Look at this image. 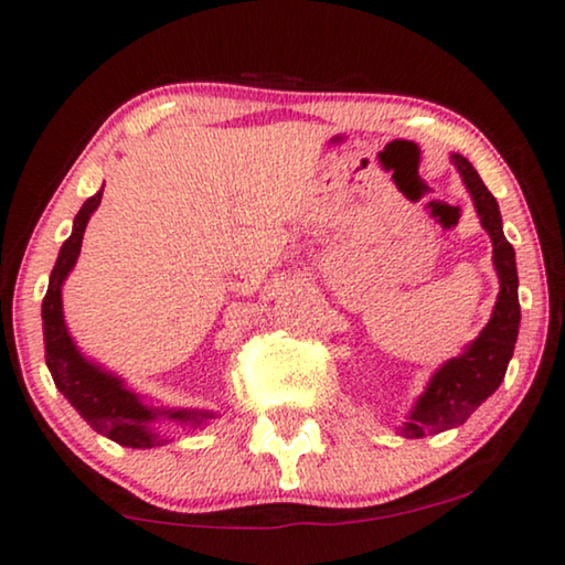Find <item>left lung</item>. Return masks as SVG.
Returning a JSON list of instances; mask_svg holds the SVG:
<instances>
[{"mask_svg": "<svg viewBox=\"0 0 565 565\" xmlns=\"http://www.w3.org/2000/svg\"><path fill=\"white\" fill-rule=\"evenodd\" d=\"M452 164L466 182L481 226L489 231L493 244V267L499 275V296L493 306L491 321L486 323L476 342L466 347L458 358L447 360L431 375L427 391L416 401L412 414L398 431L404 437L437 435L452 429L468 419L507 375V365L514 354L516 331H520V277H516L514 249L501 228V213L497 198L491 195L473 164L460 153H452Z\"/></svg>", "mask_w": 565, "mask_h": 565, "instance_id": "left-lung-1", "label": "left lung"}]
</instances>
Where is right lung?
I'll list each match as a JSON object with an SVG mask.
<instances>
[{
  "label": "right lung",
  "instance_id": "1",
  "mask_svg": "<svg viewBox=\"0 0 565 565\" xmlns=\"http://www.w3.org/2000/svg\"><path fill=\"white\" fill-rule=\"evenodd\" d=\"M103 190L92 195L82 211L76 213L72 236L61 246L56 265H53L49 290L43 298V342H45V365H49L53 383L64 393L84 422L92 429L105 435L122 447H159L167 439L151 429L153 422H180V427L203 429L207 422L215 419L213 412H198V408H153L146 406L138 393L128 391L118 375L105 373L103 367L89 362L76 350L74 339L68 337L64 323V306H61V288L66 275L72 273L79 257L84 228L89 215L97 211Z\"/></svg>",
  "mask_w": 565,
  "mask_h": 565
}]
</instances>
